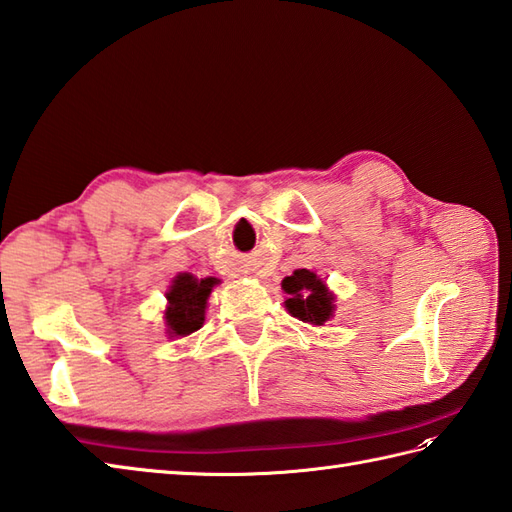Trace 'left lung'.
Returning <instances> with one entry per match:
<instances>
[{
	"instance_id": "obj_1",
	"label": "left lung",
	"mask_w": 512,
	"mask_h": 512,
	"mask_svg": "<svg viewBox=\"0 0 512 512\" xmlns=\"http://www.w3.org/2000/svg\"><path fill=\"white\" fill-rule=\"evenodd\" d=\"M282 289L289 295L287 309L298 320L322 326L333 317L335 295L326 289L324 280L317 278L309 269H295L293 276L282 280Z\"/></svg>"
}]
</instances>
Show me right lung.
Wrapping results in <instances>:
<instances>
[{"instance_id": "1", "label": "right lung", "mask_w": 512, "mask_h": 512, "mask_svg": "<svg viewBox=\"0 0 512 512\" xmlns=\"http://www.w3.org/2000/svg\"><path fill=\"white\" fill-rule=\"evenodd\" d=\"M217 278L197 280L192 274H179L173 280V287L166 293V313L164 320L170 337H186L199 331L206 320V304L217 285Z\"/></svg>"}]
</instances>
